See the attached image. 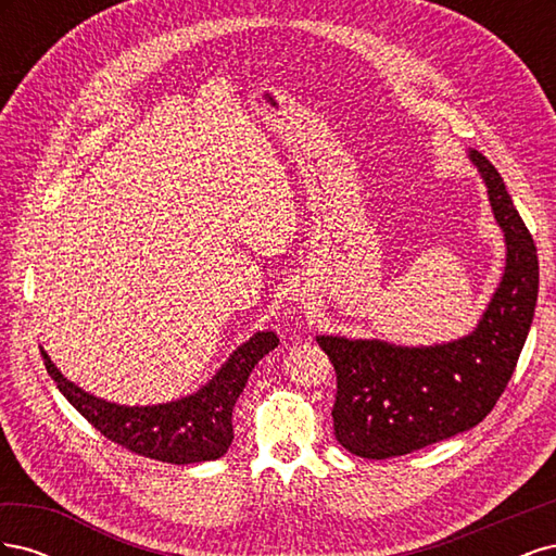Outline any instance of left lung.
Instances as JSON below:
<instances>
[{"label":"left lung","instance_id":"8db88e82","mask_svg":"<svg viewBox=\"0 0 556 556\" xmlns=\"http://www.w3.org/2000/svg\"><path fill=\"white\" fill-rule=\"evenodd\" d=\"M470 160L508 248L506 271L478 329L433 348L317 336L336 371V441L357 457L392 459L473 429L515 374L538 301L535 243L494 164L478 150Z\"/></svg>","mask_w":556,"mask_h":556}]
</instances>
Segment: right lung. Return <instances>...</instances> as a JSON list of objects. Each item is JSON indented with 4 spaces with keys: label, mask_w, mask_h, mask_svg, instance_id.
<instances>
[{
    "label": "right lung",
    "mask_w": 556,
    "mask_h": 556,
    "mask_svg": "<svg viewBox=\"0 0 556 556\" xmlns=\"http://www.w3.org/2000/svg\"><path fill=\"white\" fill-rule=\"evenodd\" d=\"M274 348H278V336L274 331H260L239 350H233L217 376L197 394L146 408L115 406L83 392L58 371L43 350L41 357L48 376L58 382L64 399L109 441L148 459L197 464L213 462L229 450L233 439V403L241 396L252 368Z\"/></svg>",
    "instance_id": "1"
}]
</instances>
